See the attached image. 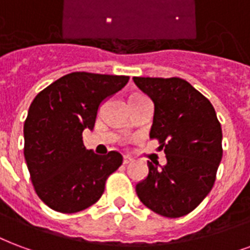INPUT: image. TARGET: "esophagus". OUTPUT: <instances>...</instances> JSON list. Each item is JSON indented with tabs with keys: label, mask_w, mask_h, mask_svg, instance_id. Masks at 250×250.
Instances as JSON below:
<instances>
[{
	"label": "esophagus",
	"mask_w": 250,
	"mask_h": 250,
	"mask_svg": "<svg viewBox=\"0 0 250 250\" xmlns=\"http://www.w3.org/2000/svg\"><path fill=\"white\" fill-rule=\"evenodd\" d=\"M132 161H133V159L130 158V157H127V155H124V159H123L124 165H127V163H130Z\"/></svg>",
	"instance_id": "1"
}]
</instances>
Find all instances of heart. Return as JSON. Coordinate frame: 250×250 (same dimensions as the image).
Masks as SVG:
<instances>
[{
    "mask_svg": "<svg viewBox=\"0 0 250 250\" xmlns=\"http://www.w3.org/2000/svg\"><path fill=\"white\" fill-rule=\"evenodd\" d=\"M134 96H137V95H134Z\"/></svg>",
    "mask_w": 250,
    "mask_h": 250,
    "instance_id": "obj_1",
    "label": "heart"
}]
</instances>
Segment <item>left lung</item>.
<instances>
[{
    "label": "left lung",
    "instance_id": "8db88e82",
    "mask_svg": "<svg viewBox=\"0 0 250 250\" xmlns=\"http://www.w3.org/2000/svg\"><path fill=\"white\" fill-rule=\"evenodd\" d=\"M154 101L150 138L167 163L147 162L149 175L136 186L138 198L161 216L182 217L211 191L223 157V133L207 97L181 78H133Z\"/></svg>",
    "mask_w": 250,
    "mask_h": 250
}]
</instances>
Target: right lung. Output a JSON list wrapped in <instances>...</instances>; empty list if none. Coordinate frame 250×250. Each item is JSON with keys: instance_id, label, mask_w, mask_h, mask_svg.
<instances>
[{"instance_id": "obj_1", "label": "right lung", "mask_w": 250, "mask_h": 250, "mask_svg": "<svg viewBox=\"0 0 250 250\" xmlns=\"http://www.w3.org/2000/svg\"><path fill=\"white\" fill-rule=\"evenodd\" d=\"M129 82L124 75L72 72L35 96L23 125L26 163L34 189L56 212L75 213L95 204L105 182L123 165V155H97L83 144L99 106Z\"/></svg>"}]
</instances>
